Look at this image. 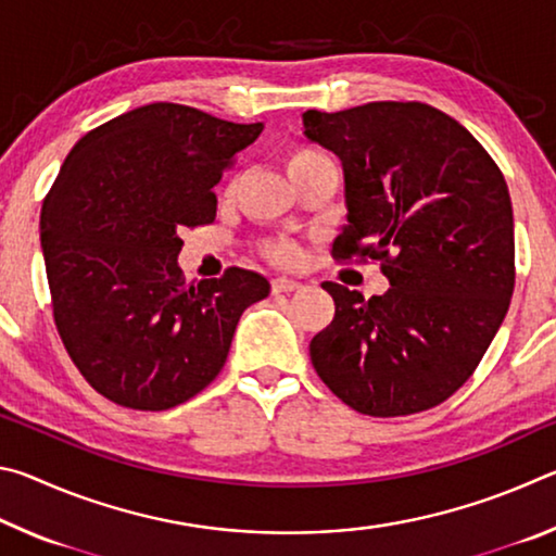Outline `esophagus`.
I'll list each match as a JSON object with an SVG mask.
<instances>
[{
	"mask_svg": "<svg viewBox=\"0 0 556 556\" xmlns=\"http://www.w3.org/2000/svg\"><path fill=\"white\" fill-rule=\"evenodd\" d=\"M299 287H301L299 281L289 279V277H277V279H271V291H275V294H289V291H296Z\"/></svg>",
	"mask_w": 556,
	"mask_h": 556,
	"instance_id": "34e87169",
	"label": "esophagus"
}]
</instances>
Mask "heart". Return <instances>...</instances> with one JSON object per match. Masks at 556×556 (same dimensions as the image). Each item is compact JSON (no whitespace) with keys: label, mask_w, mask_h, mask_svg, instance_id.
I'll return each instance as SVG.
<instances>
[{"label":"heart","mask_w":556,"mask_h":556,"mask_svg":"<svg viewBox=\"0 0 556 556\" xmlns=\"http://www.w3.org/2000/svg\"><path fill=\"white\" fill-rule=\"evenodd\" d=\"M331 162L324 152H318V149H312V147H294L291 152L287 154V168L289 174H296V172H304V168H312V166H318V164H326ZM235 184V178H230L228 186H225V191H230ZM262 252H265L267 260L277 262V265L281 267H294L301 262V250L296 248L294 242H269L262 248Z\"/></svg>","instance_id":"b5f03b06"}]
</instances>
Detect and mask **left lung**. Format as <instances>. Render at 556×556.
Returning a JSON list of instances; mask_svg holds the SVG:
<instances>
[{
    "mask_svg": "<svg viewBox=\"0 0 556 556\" xmlns=\"http://www.w3.org/2000/svg\"><path fill=\"white\" fill-rule=\"evenodd\" d=\"M304 127L343 162L348 225L331 255L380 262L392 285L365 301L324 281L336 314L308 345L318 378L370 417L437 407L473 375L510 306L505 176L464 125L425 102L306 110Z\"/></svg>",
    "mask_w": 556,
    "mask_h": 556,
    "instance_id": "1",
    "label": "left lung"
}]
</instances>
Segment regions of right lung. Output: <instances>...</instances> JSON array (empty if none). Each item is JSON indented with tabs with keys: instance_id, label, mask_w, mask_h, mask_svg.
Listing matches in <instances>:
<instances>
[{
	"instance_id": "1",
	"label": "right lung",
	"mask_w": 556,
	"mask_h": 556,
	"mask_svg": "<svg viewBox=\"0 0 556 556\" xmlns=\"http://www.w3.org/2000/svg\"><path fill=\"white\" fill-rule=\"evenodd\" d=\"M260 131L154 102L90 129L46 193L55 328L90 388L119 407L162 412L208 388L242 312L269 294L240 267L186 285L176 262L178 232L215 220L213 186Z\"/></svg>"
}]
</instances>
